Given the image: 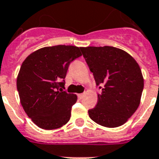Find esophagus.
<instances>
[{"label":"esophagus","mask_w":159,"mask_h":159,"mask_svg":"<svg viewBox=\"0 0 159 159\" xmlns=\"http://www.w3.org/2000/svg\"><path fill=\"white\" fill-rule=\"evenodd\" d=\"M83 95L84 94H78V95H77V97H78L79 100H82V98H83Z\"/></svg>","instance_id":"34e87169"}]
</instances>
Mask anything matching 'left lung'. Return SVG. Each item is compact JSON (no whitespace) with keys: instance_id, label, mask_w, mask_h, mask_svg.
I'll list each match as a JSON object with an SVG mask.
<instances>
[{"instance_id":"8db88e82","label":"left lung","mask_w":159,"mask_h":159,"mask_svg":"<svg viewBox=\"0 0 159 159\" xmlns=\"http://www.w3.org/2000/svg\"><path fill=\"white\" fill-rule=\"evenodd\" d=\"M81 50L101 90L89 116L106 127L124 124L140 104L144 89L140 66L126 51L113 46H89Z\"/></svg>"}]
</instances>
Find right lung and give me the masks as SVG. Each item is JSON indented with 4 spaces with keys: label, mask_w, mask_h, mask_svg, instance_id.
<instances>
[{
    "label": "right lung",
    "mask_w": 159,
    "mask_h": 159,
    "mask_svg": "<svg viewBox=\"0 0 159 159\" xmlns=\"http://www.w3.org/2000/svg\"><path fill=\"white\" fill-rule=\"evenodd\" d=\"M80 50L63 45L44 47L22 64L17 77L20 102L27 115L41 128H59L70 119L77 97L63 89L68 66L82 55Z\"/></svg>",
    "instance_id": "1"
}]
</instances>
